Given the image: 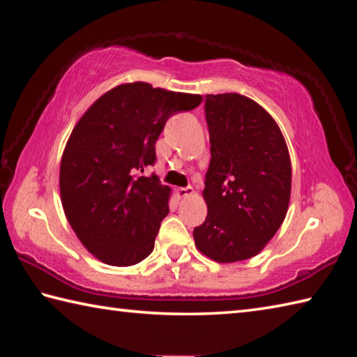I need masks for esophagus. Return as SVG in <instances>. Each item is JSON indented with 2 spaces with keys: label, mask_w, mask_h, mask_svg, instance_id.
I'll return each instance as SVG.
<instances>
[{
  "label": "esophagus",
  "mask_w": 357,
  "mask_h": 357,
  "mask_svg": "<svg viewBox=\"0 0 357 357\" xmlns=\"http://www.w3.org/2000/svg\"><path fill=\"white\" fill-rule=\"evenodd\" d=\"M193 193V189L192 187H178L176 189V195L179 198H185V197H190Z\"/></svg>",
  "instance_id": "obj_1"
}]
</instances>
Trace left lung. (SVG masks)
Returning a JSON list of instances; mask_svg holds the SVG:
<instances>
[{"mask_svg":"<svg viewBox=\"0 0 357 357\" xmlns=\"http://www.w3.org/2000/svg\"><path fill=\"white\" fill-rule=\"evenodd\" d=\"M204 111L212 156L203 190L207 217L193 238L212 261H245L265 248L287 215V144L273 116L248 96L206 95Z\"/></svg>","mask_w":357,"mask_h":357,"instance_id":"8db88e82","label":"left lung"}]
</instances>
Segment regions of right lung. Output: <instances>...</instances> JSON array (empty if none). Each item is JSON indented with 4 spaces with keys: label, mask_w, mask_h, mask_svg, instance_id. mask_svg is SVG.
Returning a JSON list of instances; mask_svg holds the SVG:
<instances>
[{
    "label": "right lung",
    "mask_w": 357,
    "mask_h": 357,
    "mask_svg": "<svg viewBox=\"0 0 357 357\" xmlns=\"http://www.w3.org/2000/svg\"><path fill=\"white\" fill-rule=\"evenodd\" d=\"M201 101L128 82L101 95L76 123L61 159V199L75 234L101 262L129 267L151 255L172 190L156 174H139L156 160L165 121Z\"/></svg>",
    "instance_id": "obj_1"
}]
</instances>
